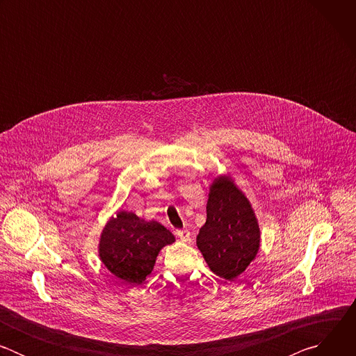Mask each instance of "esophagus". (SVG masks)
Wrapping results in <instances>:
<instances>
[{
    "label": "esophagus",
    "instance_id": "obj_1",
    "mask_svg": "<svg viewBox=\"0 0 356 356\" xmlns=\"http://www.w3.org/2000/svg\"><path fill=\"white\" fill-rule=\"evenodd\" d=\"M176 235L183 241V242H188L190 241V231L188 229H177Z\"/></svg>",
    "mask_w": 356,
    "mask_h": 356
}]
</instances>
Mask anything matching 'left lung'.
Returning a JSON list of instances; mask_svg holds the SVG:
<instances>
[{"instance_id": "1", "label": "left lung", "mask_w": 356, "mask_h": 356, "mask_svg": "<svg viewBox=\"0 0 356 356\" xmlns=\"http://www.w3.org/2000/svg\"><path fill=\"white\" fill-rule=\"evenodd\" d=\"M197 246L211 272L231 282L257 258L259 224L249 200L229 176H218L210 186L207 220L197 235Z\"/></svg>"}]
</instances>
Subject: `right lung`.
<instances>
[{
  "instance_id": "1",
  "label": "right lung",
  "mask_w": 356,
  "mask_h": 356,
  "mask_svg": "<svg viewBox=\"0 0 356 356\" xmlns=\"http://www.w3.org/2000/svg\"><path fill=\"white\" fill-rule=\"evenodd\" d=\"M175 241V235L161 222L145 221L122 210L107 221L101 232L98 257L117 277L140 284L154 270L161 249Z\"/></svg>"
}]
</instances>
